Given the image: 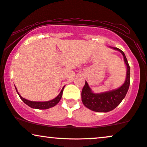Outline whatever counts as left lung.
<instances>
[{
	"instance_id": "left-lung-1",
	"label": "left lung",
	"mask_w": 147,
	"mask_h": 147,
	"mask_svg": "<svg viewBox=\"0 0 147 147\" xmlns=\"http://www.w3.org/2000/svg\"><path fill=\"white\" fill-rule=\"evenodd\" d=\"M113 49L120 51L124 56V62L127 66L126 81L123 85L118 89L98 94L93 93L87 81H85V84L81 92L82 101L85 107L92 111L97 112H107L113 110L123 100L129 89L130 71L128 60L123 51L118 48H113Z\"/></svg>"
}]
</instances>
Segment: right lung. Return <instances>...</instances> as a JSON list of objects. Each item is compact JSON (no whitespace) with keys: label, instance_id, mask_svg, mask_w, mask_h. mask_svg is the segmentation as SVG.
Returning <instances> with one entry per match:
<instances>
[{"label":"right lung","instance_id":"right-lung-1","mask_svg":"<svg viewBox=\"0 0 147 147\" xmlns=\"http://www.w3.org/2000/svg\"><path fill=\"white\" fill-rule=\"evenodd\" d=\"M64 87L62 88V91H60V93L59 95H58L56 98H54L52 100L48 101H29L27 99L23 98L19 95V93L17 91V88L15 87V89L18 93L19 96L20 98L22 99V101L24 102L25 104H27L28 106L30 107H32V108H35V109H46L48 108H50V107H52L57 104V103L59 102L60 99H61L62 95V93H63V89H64Z\"/></svg>","mask_w":147,"mask_h":147}]
</instances>
